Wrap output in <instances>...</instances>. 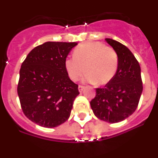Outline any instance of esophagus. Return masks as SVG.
<instances>
[{"mask_svg": "<svg viewBox=\"0 0 158 158\" xmlns=\"http://www.w3.org/2000/svg\"><path fill=\"white\" fill-rule=\"evenodd\" d=\"M85 86L81 85H80L78 86V90H79V92H80V93H81V92L84 90V89H85Z\"/></svg>", "mask_w": 158, "mask_h": 158, "instance_id": "esophagus-1", "label": "esophagus"}]
</instances>
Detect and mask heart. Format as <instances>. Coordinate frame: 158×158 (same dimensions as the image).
I'll return each instance as SVG.
<instances>
[{
    "mask_svg": "<svg viewBox=\"0 0 158 158\" xmlns=\"http://www.w3.org/2000/svg\"><path fill=\"white\" fill-rule=\"evenodd\" d=\"M73 56L65 60L67 73L73 81H77L85 70V81L106 85L116 73L118 54L112 47H106L104 43H83L75 48Z\"/></svg>",
    "mask_w": 158,
    "mask_h": 158,
    "instance_id": "1",
    "label": "heart"
}]
</instances>
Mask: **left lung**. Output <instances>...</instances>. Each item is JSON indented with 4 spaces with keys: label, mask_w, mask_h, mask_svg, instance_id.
I'll use <instances>...</instances> for the list:
<instances>
[{
    "label": "left lung",
    "mask_w": 158,
    "mask_h": 158,
    "mask_svg": "<svg viewBox=\"0 0 158 158\" xmlns=\"http://www.w3.org/2000/svg\"><path fill=\"white\" fill-rule=\"evenodd\" d=\"M105 40L118 54V69L111 81L104 87L96 89V96L90 105L97 118L115 123L135 112L143 87L140 65L131 51L115 40Z\"/></svg>",
    "instance_id": "8db88e82"
}]
</instances>
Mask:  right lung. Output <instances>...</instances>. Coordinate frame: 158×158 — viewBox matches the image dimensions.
<instances>
[{
    "mask_svg": "<svg viewBox=\"0 0 158 158\" xmlns=\"http://www.w3.org/2000/svg\"><path fill=\"white\" fill-rule=\"evenodd\" d=\"M76 45L47 42L35 47L22 63L17 86L20 105L27 118L40 126L56 127L69 118L79 91L65 60Z\"/></svg>",
    "mask_w": 158,
    "mask_h": 158,
    "instance_id": "1",
    "label": "right lung"
}]
</instances>
